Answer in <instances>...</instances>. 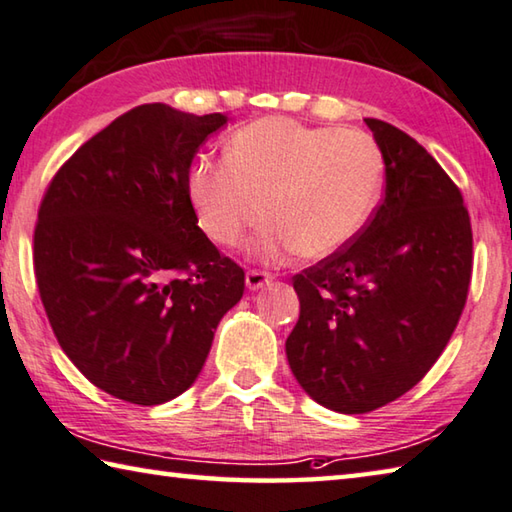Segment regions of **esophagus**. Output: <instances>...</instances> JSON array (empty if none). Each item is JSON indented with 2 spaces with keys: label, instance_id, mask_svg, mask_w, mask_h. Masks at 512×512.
Wrapping results in <instances>:
<instances>
[{
  "label": "esophagus",
  "instance_id": "esophagus-1",
  "mask_svg": "<svg viewBox=\"0 0 512 512\" xmlns=\"http://www.w3.org/2000/svg\"><path fill=\"white\" fill-rule=\"evenodd\" d=\"M272 279H274V274H272V272H265V270H249L247 276H245L249 290L263 288V285L272 283Z\"/></svg>",
  "mask_w": 512,
  "mask_h": 512
}]
</instances>
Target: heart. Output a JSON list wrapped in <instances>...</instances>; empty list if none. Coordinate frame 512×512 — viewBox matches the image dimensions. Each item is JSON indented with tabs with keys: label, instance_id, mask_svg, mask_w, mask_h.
<instances>
[{
	"label": "heart",
	"instance_id": "obj_1",
	"mask_svg": "<svg viewBox=\"0 0 512 512\" xmlns=\"http://www.w3.org/2000/svg\"><path fill=\"white\" fill-rule=\"evenodd\" d=\"M382 170L371 134L267 116L233 134L227 159L197 161L188 195L222 247H240L267 211L254 254L283 263L297 251L319 258L344 247L369 220Z\"/></svg>",
	"mask_w": 512,
	"mask_h": 512
}]
</instances>
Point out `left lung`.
<instances>
[{
  "label": "left lung",
  "mask_w": 512,
  "mask_h": 512,
  "mask_svg": "<svg viewBox=\"0 0 512 512\" xmlns=\"http://www.w3.org/2000/svg\"><path fill=\"white\" fill-rule=\"evenodd\" d=\"M384 197L355 236L292 276L301 312L285 342L294 378L339 414L405 396L450 342L468 299L472 227L463 195L420 143L366 119Z\"/></svg>",
  "instance_id": "obj_1"
}]
</instances>
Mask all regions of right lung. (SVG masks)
I'll return each instance as SVG.
<instances>
[{"mask_svg": "<svg viewBox=\"0 0 512 512\" xmlns=\"http://www.w3.org/2000/svg\"><path fill=\"white\" fill-rule=\"evenodd\" d=\"M227 114L139 105L85 141L44 191L35 283L53 335L110 396L161 405L200 375L245 270L197 227L191 161Z\"/></svg>", "mask_w": 512, "mask_h": 512, "instance_id": "right-lung-1", "label": "right lung"}]
</instances>
